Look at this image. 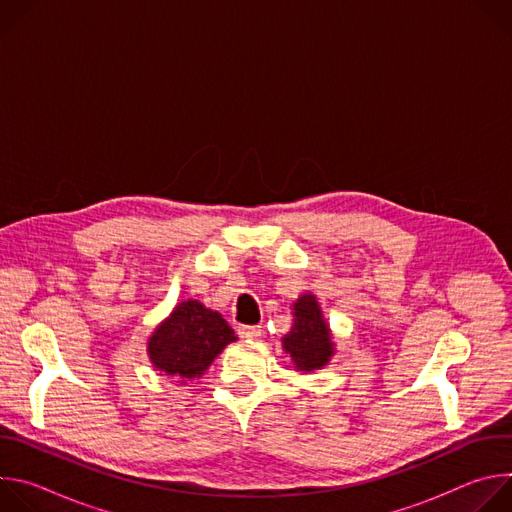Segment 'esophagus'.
<instances>
[{"mask_svg":"<svg viewBox=\"0 0 512 512\" xmlns=\"http://www.w3.org/2000/svg\"><path fill=\"white\" fill-rule=\"evenodd\" d=\"M261 334V326H239L241 338H257Z\"/></svg>","mask_w":512,"mask_h":512,"instance_id":"34e87169","label":"esophagus"}]
</instances>
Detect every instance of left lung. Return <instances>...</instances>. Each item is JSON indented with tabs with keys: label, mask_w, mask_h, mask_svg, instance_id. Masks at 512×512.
<instances>
[{
	"label": "left lung",
	"mask_w": 512,
	"mask_h": 512,
	"mask_svg": "<svg viewBox=\"0 0 512 512\" xmlns=\"http://www.w3.org/2000/svg\"><path fill=\"white\" fill-rule=\"evenodd\" d=\"M294 326L283 338V348L291 354V360L302 371H314L324 367L332 356L330 330L322 318L320 306L314 296H302L294 304Z\"/></svg>",
	"instance_id": "left-lung-1"
}]
</instances>
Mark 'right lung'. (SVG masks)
<instances>
[{
  "label": "right lung",
  "instance_id": "right-lung-1",
  "mask_svg": "<svg viewBox=\"0 0 512 512\" xmlns=\"http://www.w3.org/2000/svg\"><path fill=\"white\" fill-rule=\"evenodd\" d=\"M237 340L227 320L200 302H182L174 314L158 326L148 352L154 367L172 377H200L221 350Z\"/></svg>",
  "mask_w": 512,
  "mask_h": 512
}]
</instances>
